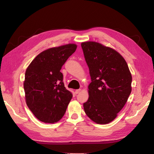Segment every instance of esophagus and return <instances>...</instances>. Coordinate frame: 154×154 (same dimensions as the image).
Here are the masks:
<instances>
[{
    "instance_id": "34e87169",
    "label": "esophagus",
    "mask_w": 154,
    "mask_h": 154,
    "mask_svg": "<svg viewBox=\"0 0 154 154\" xmlns=\"http://www.w3.org/2000/svg\"><path fill=\"white\" fill-rule=\"evenodd\" d=\"M81 91H82V89H80H80H76L75 91V93H76V94H78V93H80Z\"/></svg>"
}]
</instances>
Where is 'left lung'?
Segmentation results:
<instances>
[{"mask_svg": "<svg viewBox=\"0 0 154 154\" xmlns=\"http://www.w3.org/2000/svg\"><path fill=\"white\" fill-rule=\"evenodd\" d=\"M81 45L91 77L88 99L83 109L94 123H109L117 117L131 93V72L115 49L92 41Z\"/></svg>", "mask_w": 154, "mask_h": 154, "instance_id": "8db88e82", "label": "left lung"}]
</instances>
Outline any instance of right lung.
I'll use <instances>...</instances> for the list:
<instances>
[{"label":"right lung","mask_w":154,"mask_h":154,"mask_svg":"<svg viewBox=\"0 0 154 154\" xmlns=\"http://www.w3.org/2000/svg\"><path fill=\"white\" fill-rule=\"evenodd\" d=\"M77 48L75 44L51 48L38 54L27 67L24 88L27 106L40 122L57 123L62 118L72 97L60 72Z\"/></svg>","instance_id":"right-lung-1"}]
</instances>
